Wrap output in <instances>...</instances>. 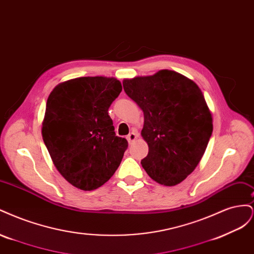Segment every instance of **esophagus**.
I'll return each mask as SVG.
<instances>
[{"mask_svg":"<svg viewBox=\"0 0 254 254\" xmlns=\"http://www.w3.org/2000/svg\"><path fill=\"white\" fill-rule=\"evenodd\" d=\"M136 137H137V133L136 132H134V131H132V132H130L128 135H127V140H128V142L131 144L132 142H134L135 140H136Z\"/></svg>","mask_w":254,"mask_h":254,"instance_id":"34e87169","label":"esophagus"}]
</instances>
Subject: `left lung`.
Segmentation results:
<instances>
[{
  "mask_svg": "<svg viewBox=\"0 0 254 254\" xmlns=\"http://www.w3.org/2000/svg\"><path fill=\"white\" fill-rule=\"evenodd\" d=\"M123 87L144 112L142 136L148 144V155L141 161L144 170L160 184L180 183L201 160L213 131L201 90L168 70L125 79Z\"/></svg>",
  "mask_w": 254,
  "mask_h": 254,
  "instance_id": "8db88e82",
  "label": "left lung"
}]
</instances>
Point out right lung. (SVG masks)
<instances>
[{
    "mask_svg": "<svg viewBox=\"0 0 254 254\" xmlns=\"http://www.w3.org/2000/svg\"><path fill=\"white\" fill-rule=\"evenodd\" d=\"M122 91L115 78L80 77L54 88L42 136L58 172L75 188L92 190L108 181L128 148L115 134L108 109Z\"/></svg>",
    "mask_w": 254,
    "mask_h": 254,
    "instance_id": "right-lung-1",
    "label": "right lung"
}]
</instances>
